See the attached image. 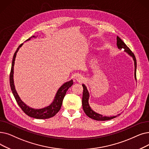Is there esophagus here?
<instances>
[{
  "label": "esophagus",
  "instance_id": "esophagus-1",
  "mask_svg": "<svg viewBox=\"0 0 149 149\" xmlns=\"http://www.w3.org/2000/svg\"><path fill=\"white\" fill-rule=\"evenodd\" d=\"M75 79H76V80H77V81L79 82V83H82V82L84 81V79H83V76H81V75H80V74H78V75H76Z\"/></svg>",
  "mask_w": 149,
  "mask_h": 149
}]
</instances>
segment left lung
Listing matches in <instances>:
<instances>
[{
    "label": "left lung",
    "mask_w": 149,
    "mask_h": 149,
    "mask_svg": "<svg viewBox=\"0 0 149 149\" xmlns=\"http://www.w3.org/2000/svg\"><path fill=\"white\" fill-rule=\"evenodd\" d=\"M117 46L118 49L120 50H121L122 49H124L125 52H127L129 55L133 58V60L134 63V78H135V80H136V58L134 54L131 51V50L127 46V45L119 36H117ZM82 86L83 88V97H82L83 109L84 112L85 113V114L88 116L89 118L96 120L103 121V120H111L112 119L116 118L119 115H120V114H119L117 116H111V117H107V116H103V115L98 114L95 113V111H94L91 109V108L90 107L88 103V100L89 98V94L88 93L87 88L85 85H84V84H83Z\"/></svg>",
    "instance_id": "obj_1"
}]
</instances>
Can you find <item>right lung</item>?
I'll return each instance as SVG.
<instances>
[{
	"label": "right lung",
	"instance_id": "obj_1",
	"mask_svg": "<svg viewBox=\"0 0 149 149\" xmlns=\"http://www.w3.org/2000/svg\"><path fill=\"white\" fill-rule=\"evenodd\" d=\"M35 36H32L30 38H29L27 41L30 40L31 38H35ZM23 44H21L20 46L18 47L17 50H16L15 53L14 54L13 58L12 64H11V72L10 75V87L12 91V93L13 94L15 98L17 103L19 106L21 107L22 110L27 115L29 116L30 117L33 118L35 119H49L54 116L58 112L60 111L61 107L62 105V103L64 96L66 95V93L68 89L73 85V80H71L69 81L66 82L64 83L63 85L58 89L57 91V93L55 96V98L52 103L49 106L46 107H44L41 109H34L29 107L27 106L24 102H23L21 99L18 95L14 84V80H13V74H14V65H15V61L16 56V54L18 52L19 49L22 46Z\"/></svg>",
	"mask_w": 149,
	"mask_h": 149
}]
</instances>
